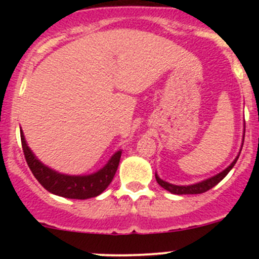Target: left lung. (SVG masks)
<instances>
[{
	"instance_id": "8db88e82",
	"label": "left lung",
	"mask_w": 259,
	"mask_h": 259,
	"mask_svg": "<svg viewBox=\"0 0 259 259\" xmlns=\"http://www.w3.org/2000/svg\"><path fill=\"white\" fill-rule=\"evenodd\" d=\"M243 140H244V137H243ZM242 146H243V144H242ZM241 150H242V149H241ZM239 154H241V151H239ZM238 158H239V155L237 156V158L234 159L233 161H232V164L228 166V168H226L223 171H221V173L217 174V176L203 180V182L195 183V184H192V185H174V184H170V183L164 182L163 179L159 178L158 174H155V179H156V182H158V184L160 185V187H163L164 189H166L168 192L173 193V194H180V195H182V194H202V193H205L207 190H209L213 187H215V185L218 184V183L221 182L222 179H224V177H226L227 174L231 171V169L233 168L234 164L237 163Z\"/></svg>"
}]
</instances>
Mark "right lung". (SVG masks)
<instances>
[{
  "instance_id": "add662e5",
  "label": "right lung",
  "mask_w": 259,
  "mask_h": 259,
  "mask_svg": "<svg viewBox=\"0 0 259 259\" xmlns=\"http://www.w3.org/2000/svg\"><path fill=\"white\" fill-rule=\"evenodd\" d=\"M21 144L28 168L41 185L52 194L70 199H88L98 197L104 192L113 180L119 166L121 150L116 151L105 166L90 176H67L49 168L41 163L28 148L22 130H20Z\"/></svg>"
}]
</instances>
